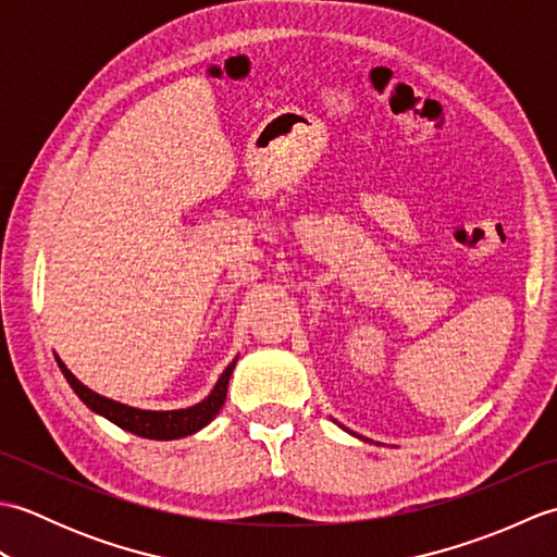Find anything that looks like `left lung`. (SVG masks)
I'll list each match as a JSON object with an SVG mask.
<instances>
[{
	"mask_svg": "<svg viewBox=\"0 0 557 557\" xmlns=\"http://www.w3.org/2000/svg\"><path fill=\"white\" fill-rule=\"evenodd\" d=\"M345 431H347V429H345ZM349 433H351V431H349ZM351 435H357V433H351ZM357 437H359V441H369V437H363V435H357Z\"/></svg>",
	"mask_w": 557,
	"mask_h": 557,
	"instance_id": "obj_1",
	"label": "left lung"
}]
</instances>
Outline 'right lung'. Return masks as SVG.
I'll return each instance as SVG.
<instances>
[{"label": "right lung", "mask_w": 557, "mask_h": 557, "mask_svg": "<svg viewBox=\"0 0 557 557\" xmlns=\"http://www.w3.org/2000/svg\"><path fill=\"white\" fill-rule=\"evenodd\" d=\"M54 359L59 363V369H62L71 389H74L83 405H86L90 411H96L98 417L112 421L114 425H120V429H124L128 433L148 437V441H176V437H186V435L198 433L203 425H208L212 419L218 417L222 405H224V397H227L230 377H232V371L236 366V359L239 357H236L227 366V369L222 371L215 387L210 389V395L206 399H200L194 407L168 409V411L128 407V405H122V401H114L110 397L92 393L90 387L83 385L78 377L66 369V363L59 359L57 354H54Z\"/></svg>", "instance_id": "obj_1"}]
</instances>
